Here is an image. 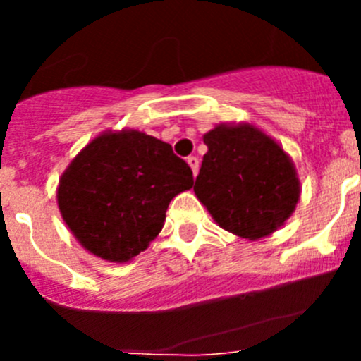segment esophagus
Here are the masks:
<instances>
[{"mask_svg": "<svg viewBox=\"0 0 361 361\" xmlns=\"http://www.w3.org/2000/svg\"><path fill=\"white\" fill-rule=\"evenodd\" d=\"M186 162H188V164H190L191 171H193V175H195V177H197V173H199V159L191 155V157L186 159Z\"/></svg>", "mask_w": 361, "mask_h": 361, "instance_id": "1", "label": "esophagus"}]
</instances>
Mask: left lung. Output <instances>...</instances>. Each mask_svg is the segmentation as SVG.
<instances>
[{"label": "left lung", "instance_id": "left-lung-1", "mask_svg": "<svg viewBox=\"0 0 361 361\" xmlns=\"http://www.w3.org/2000/svg\"><path fill=\"white\" fill-rule=\"evenodd\" d=\"M204 145L193 191L216 224L247 240L283 226L300 200V180L282 146L250 123L219 124Z\"/></svg>", "mask_w": 361, "mask_h": 361}]
</instances>
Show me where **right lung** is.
I'll list each match as a JSON object with an SVG mask.
<instances>
[{"label": "right lung", "mask_w": 361, "mask_h": 361, "mask_svg": "<svg viewBox=\"0 0 361 361\" xmlns=\"http://www.w3.org/2000/svg\"><path fill=\"white\" fill-rule=\"evenodd\" d=\"M191 186V168L168 142L137 130L104 132L61 175L57 206L85 250L128 262L161 233L170 200Z\"/></svg>", "instance_id": "obj_1"}]
</instances>
